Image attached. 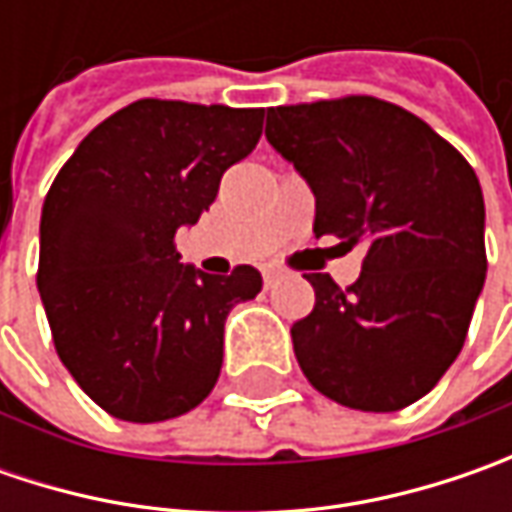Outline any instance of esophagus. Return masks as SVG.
Segmentation results:
<instances>
[{
  "label": "esophagus",
  "mask_w": 512,
  "mask_h": 512,
  "mask_svg": "<svg viewBox=\"0 0 512 512\" xmlns=\"http://www.w3.org/2000/svg\"><path fill=\"white\" fill-rule=\"evenodd\" d=\"M276 279H279V273H276V270H262V282H265V287L276 285Z\"/></svg>",
  "instance_id": "esophagus-1"
}]
</instances>
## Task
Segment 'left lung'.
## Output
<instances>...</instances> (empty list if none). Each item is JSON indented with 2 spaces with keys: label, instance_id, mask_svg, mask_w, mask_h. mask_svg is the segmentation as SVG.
Returning a JSON list of instances; mask_svg holds the SVG:
<instances>
[{
  "label": "left lung",
  "instance_id": "left-lung-1",
  "mask_svg": "<svg viewBox=\"0 0 512 512\" xmlns=\"http://www.w3.org/2000/svg\"><path fill=\"white\" fill-rule=\"evenodd\" d=\"M267 142L316 196L313 233L364 247L342 290L307 273L316 305L290 327L327 399L393 413L430 393L462 350L484 287V196L459 150L376 96L267 108Z\"/></svg>",
  "mask_w": 512,
  "mask_h": 512
}]
</instances>
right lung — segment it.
<instances>
[{"label":"right lung","mask_w":512,"mask_h":512,"mask_svg":"<svg viewBox=\"0 0 512 512\" xmlns=\"http://www.w3.org/2000/svg\"><path fill=\"white\" fill-rule=\"evenodd\" d=\"M262 119V108L139 99L90 130L50 185L39 296L62 364L116 419H176L219 379L227 313L262 290V273H202L173 239L256 148Z\"/></svg>","instance_id":"obj_1"}]
</instances>
